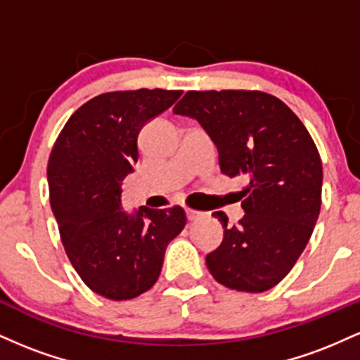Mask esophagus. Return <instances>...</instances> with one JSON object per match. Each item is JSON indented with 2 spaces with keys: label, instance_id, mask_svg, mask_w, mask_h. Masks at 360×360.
<instances>
[{
  "label": "esophagus",
  "instance_id": "esophagus-1",
  "mask_svg": "<svg viewBox=\"0 0 360 360\" xmlns=\"http://www.w3.org/2000/svg\"><path fill=\"white\" fill-rule=\"evenodd\" d=\"M186 217H188L189 221H194V220H198L200 217H203V213L196 212V210H191V208H186Z\"/></svg>",
  "mask_w": 360,
  "mask_h": 360
}]
</instances>
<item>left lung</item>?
<instances>
[{
	"label": "left lung",
	"instance_id": "1",
	"mask_svg": "<svg viewBox=\"0 0 360 360\" xmlns=\"http://www.w3.org/2000/svg\"><path fill=\"white\" fill-rule=\"evenodd\" d=\"M176 115L196 118L218 148L225 176H242L245 214L237 226L214 212L223 240L206 255L218 283L262 292L288 276L311 237L321 206L323 169L303 122L264 91H188Z\"/></svg>",
	"mask_w": 360,
	"mask_h": 360
}]
</instances>
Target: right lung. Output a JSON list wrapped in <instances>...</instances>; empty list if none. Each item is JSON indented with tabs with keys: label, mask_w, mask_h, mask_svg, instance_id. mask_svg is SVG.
<instances>
[{
	"label": "right lung",
	"mask_w": 360,
	"mask_h": 360,
	"mask_svg": "<svg viewBox=\"0 0 360 360\" xmlns=\"http://www.w3.org/2000/svg\"><path fill=\"white\" fill-rule=\"evenodd\" d=\"M183 91H110L79 106L49 157L51 206L62 245L82 283L113 301L155 284L166 247L186 225L181 206L135 214L122 208V181L139 160L137 139Z\"/></svg>",
	"instance_id": "add662e5"
}]
</instances>
